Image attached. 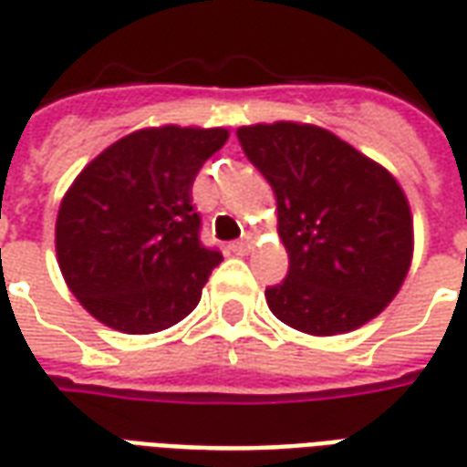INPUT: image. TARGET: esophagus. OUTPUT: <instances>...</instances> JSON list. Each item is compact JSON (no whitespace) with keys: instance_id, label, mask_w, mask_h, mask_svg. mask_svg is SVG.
<instances>
[{"instance_id":"1","label":"esophagus","mask_w":467,"mask_h":467,"mask_svg":"<svg viewBox=\"0 0 467 467\" xmlns=\"http://www.w3.org/2000/svg\"><path fill=\"white\" fill-rule=\"evenodd\" d=\"M230 250H233L234 254H247L250 250H253V240H250V237H244V240H237V243L230 244Z\"/></svg>"}]
</instances>
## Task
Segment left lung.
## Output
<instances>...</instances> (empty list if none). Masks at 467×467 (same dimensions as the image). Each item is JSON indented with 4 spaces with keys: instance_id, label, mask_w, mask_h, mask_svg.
<instances>
[{
    "instance_id": "1",
    "label": "left lung",
    "mask_w": 467,
    "mask_h": 467,
    "mask_svg": "<svg viewBox=\"0 0 467 467\" xmlns=\"http://www.w3.org/2000/svg\"><path fill=\"white\" fill-rule=\"evenodd\" d=\"M237 140L277 197L290 257L287 277L265 290L275 317L317 337L378 317L412 260V214L398 180L315 124H250Z\"/></svg>"
}]
</instances>
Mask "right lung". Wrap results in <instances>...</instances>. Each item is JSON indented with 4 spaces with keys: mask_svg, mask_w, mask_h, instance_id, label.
<instances>
[{
    "mask_svg": "<svg viewBox=\"0 0 467 467\" xmlns=\"http://www.w3.org/2000/svg\"><path fill=\"white\" fill-rule=\"evenodd\" d=\"M227 137L224 127H147L77 174L57 214V263L99 323L150 335L197 307L223 254L200 243L192 182Z\"/></svg>",
    "mask_w": 467,
    "mask_h": 467,
    "instance_id": "obj_1",
    "label": "right lung"
}]
</instances>
